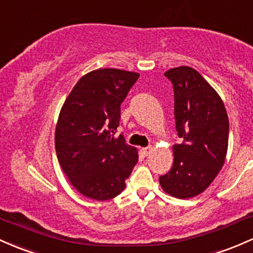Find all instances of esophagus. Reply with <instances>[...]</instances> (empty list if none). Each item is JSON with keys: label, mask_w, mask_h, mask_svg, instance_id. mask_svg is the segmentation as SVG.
<instances>
[{"label": "esophagus", "mask_w": 253, "mask_h": 253, "mask_svg": "<svg viewBox=\"0 0 253 253\" xmlns=\"http://www.w3.org/2000/svg\"><path fill=\"white\" fill-rule=\"evenodd\" d=\"M152 152V147H146V148H142V153L145 154V156H148L149 153Z\"/></svg>", "instance_id": "esophagus-1"}]
</instances>
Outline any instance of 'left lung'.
I'll use <instances>...</instances> for the list:
<instances>
[{
    "label": "left lung",
    "instance_id": "left-lung-1",
    "mask_svg": "<svg viewBox=\"0 0 253 253\" xmlns=\"http://www.w3.org/2000/svg\"><path fill=\"white\" fill-rule=\"evenodd\" d=\"M164 76L172 83L176 131L183 141L172 147V168L159 183L171 197L189 199L205 191L223 167L229 121L219 95L197 70L180 66Z\"/></svg>",
    "mask_w": 253,
    "mask_h": 253
}]
</instances>
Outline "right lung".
Returning a JSON list of instances; mask_svg holds the SVG:
<instances>
[{
    "mask_svg": "<svg viewBox=\"0 0 253 253\" xmlns=\"http://www.w3.org/2000/svg\"><path fill=\"white\" fill-rule=\"evenodd\" d=\"M140 75L99 69L84 75L62 105L55 151L70 183L90 199H112L126 188L138 160L137 149L115 137L121 104Z\"/></svg>",
    "mask_w": 253,
    "mask_h": 253,
    "instance_id": "1",
    "label": "right lung"
}]
</instances>
